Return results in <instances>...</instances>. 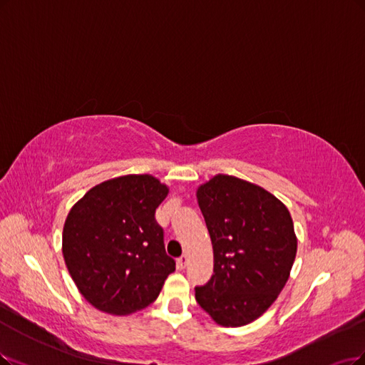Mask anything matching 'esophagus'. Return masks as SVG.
Here are the masks:
<instances>
[{
	"mask_svg": "<svg viewBox=\"0 0 365 365\" xmlns=\"http://www.w3.org/2000/svg\"><path fill=\"white\" fill-rule=\"evenodd\" d=\"M187 262H190V255H187V254H183L182 257L178 260V266H179V269H185V267H186V264H187Z\"/></svg>",
	"mask_w": 365,
	"mask_h": 365,
	"instance_id": "esophagus-1",
	"label": "esophagus"
}]
</instances>
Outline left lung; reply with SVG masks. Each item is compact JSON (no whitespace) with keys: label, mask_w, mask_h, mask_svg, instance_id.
I'll list each match as a JSON object with an SVG mask.
<instances>
[{"label":"left lung","mask_w":365,"mask_h":365,"mask_svg":"<svg viewBox=\"0 0 365 365\" xmlns=\"http://www.w3.org/2000/svg\"><path fill=\"white\" fill-rule=\"evenodd\" d=\"M213 248V275L195 287L200 307L221 327H244L271 307L298 251L286 205L264 187L217 174L197 187Z\"/></svg>","instance_id":"obj_1"}]
</instances>
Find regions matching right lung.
Masks as SVG:
<instances>
[{
	"label": "right lung",
	"instance_id": "right-lung-1",
	"mask_svg": "<svg viewBox=\"0 0 365 365\" xmlns=\"http://www.w3.org/2000/svg\"><path fill=\"white\" fill-rule=\"evenodd\" d=\"M170 187L152 174L93 186L63 227V257L79 293L99 312L129 316L150 305L175 263L155 220Z\"/></svg>",
	"mask_w": 365,
	"mask_h": 365
}]
</instances>
